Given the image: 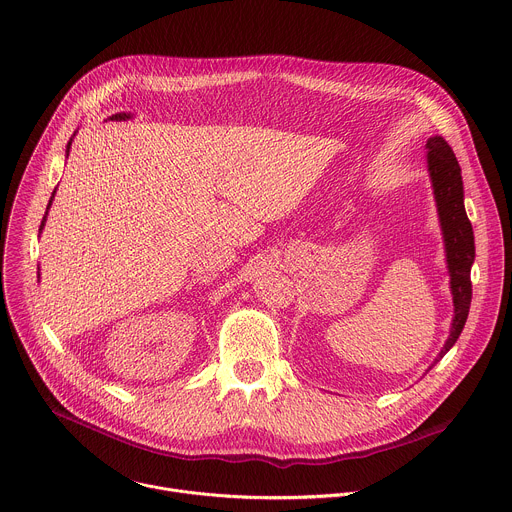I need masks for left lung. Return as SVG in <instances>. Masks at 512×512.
I'll list each match as a JSON object with an SVG mask.
<instances>
[{
  "instance_id": "8db88e82",
  "label": "left lung",
  "mask_w": 512,
  "mask_h": 512,
  "mask_svg": "<svg viewBox=\"0 0 512 512\" xmlns=\"http://www.w3.org/2000/svg\"><path fill=\"white\" fill-rule=\"evenodd\" d=\"M427 167H429V177H431L433 193L437 201V213H439V223H441L443 241H445V257H447V269L451 277V295H453V307H455L451 333L441 353L431 363L429 369H433L457 343L469 317L471 299H473L471 267L475 263V235H473V225L465 211V189H463L459 161L451 145L441 135H435L427 141Z\"/></svg>"
}]
</instances>
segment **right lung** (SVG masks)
Wrapping results in <instances>:
<instances>
[{
	"label": "right lung",
	"instance_id": "add662e5",
	"mask_svg": "<svg viewBox=\"0 0 512 512\" xmlns=\"http://www.w3.org/2000/svg\"><path fill=\"white\" fill-rule=\"evenodd\" d=\"M131 117V113H115V115H111L109 119H129ZM73 137H75V133H73ZM73 137L69 139V143H67V149H65V155H69V149H71V141H73ZM53 197H55V191L51 193V197H49V203H47V211H49V207H51V203H53ZM47 211H45V215H43V221H41V225H39V233L43 231V227H45V221H47Z\"/></svg>",
	"mask_w": 512,
	"mask_h": 512
}]
</instances>
